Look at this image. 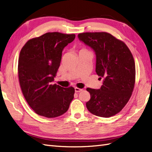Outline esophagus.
Segmentation results:
<instances>
[{
  "mask_svg": "<svg viewBox=\"0 0 152 152\" xmlns=\"http://www.w3.org/2000/svg\"><path fill=\"white\" fill-rule=\"evenodd\" d=\"M82 91V89H80V88H79V87H75V93H80V91Z\"/></svg>",
  "mask_w": 152,
  "mask_h": 152,
  "instance_id": "esophagus-1",
  "label": "esophagus"
}]
</instances>
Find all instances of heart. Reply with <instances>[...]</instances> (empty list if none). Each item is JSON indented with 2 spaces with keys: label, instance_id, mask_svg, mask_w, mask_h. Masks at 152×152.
I'll list each match as a JSON object with an SVG mask.
<instances>
[{
  "label": "heart",
  "instance_id": "b5f03b06",
  "mask_svg": "<svg viewBox=\"0 0 152 152\" xmlns=\"http://www.w3.org/2000/svg\"><path fill=\"white\" fill-rule=\"evenodd\" d=\"M81 50H87L86 49H81Z\"/></svg>",
  "mask_w": 152,
  "mask_h": 152
}]
</instances>
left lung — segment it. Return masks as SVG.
Wrapping results in <instances>:
<instances>
[{
	"label": "left lung",
	"instance_id": "1",
	"mask_svg": "<svg viewBox=\"0 0 152 152\" xmlns=\"http://www.w3.org/2000/svg\"><path fill=\"white\" fill-rule=\"evenodd\" d=\"M78 37L95 51L96 72L104 79L99 89H86L91 95L86 107L96 116H113L125 107L134 89V58L123 41L107 32H85Z\"/></svg>",
	"mask_w": 152,
	"mask_h": 152
}]
</instances>
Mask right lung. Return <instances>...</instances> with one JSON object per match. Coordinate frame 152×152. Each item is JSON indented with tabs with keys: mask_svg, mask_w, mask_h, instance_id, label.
<instances>
[{
	"mask_svg": "<svg viewBox=\"0 0 152 152\" xmlns=\"http://www.w3.org/2000/svg\"><path fill=\"white\" fill-rule=\"evenodd\" d=\"M75 34L48 32L31 39L22 48L18 73L27 103L40 116L54 118L68 110L75 93L73 87L52 84L60 65L63 49Z\"/></svg>",
	"mask_w": 152,
	"mask_h": 152,
	"instance_id": "1",
	"label": "right lung"
}]
</instances>
